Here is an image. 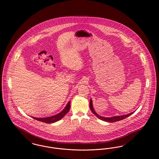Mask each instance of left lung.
Listing matches in <instances>:
<instances>
[{
  "mask_svg": "<svg viewBox=\"0 0 159 159\" xmlns=\"http://www.w3.org/2000/svg\"><path fill=\"white\" fill-rule=\"evenodd\" d=\"M89 106H90V108H91V111L94 114L98 119L102 120H104V121H107V122H115V121H120L121 120L126 117H129L130 115L134 113V112H132L128 114H126V115H121V116H113V117H103V116H101L100 115H99L97 113L93 108V107L92 105V100L90 99V102H89Z\"/></svg>",
  "mask_w": 159,
  "mask_h": 159,
  "instance_id": "1",
  "label": "left lung"
}]
</instances>
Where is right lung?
I'll return each mask as SVG.
<instances>
[{"label": "right lung", "mask_w": 159, "mask_h": 159, "mask_svg": "<svg viewBox=\"0 0 159 159\" xmlns=\"http://www.w3.org/2000/svg\"><path fill=\"white\" fill-rule=\"evenodd\" d=\"M70 108V101L68 102L67 106H66V107L64 108V110L62 111H61L60 113L56 115H54L51 117H43V118H38L34 117H33V119H34L35 120H37L38 121L44 122L46 123H52L62 119L65 116V115L68 113Z\"/></svg>", "instance_id": "1"}]
</instances>
